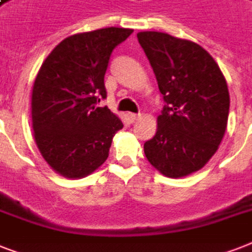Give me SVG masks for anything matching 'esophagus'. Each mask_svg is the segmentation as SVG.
I'll list each match as a JSON object with an SVG mask.
<instances>
[{
	"mask_svg": "<svg viewBox=\"0 0 252 252\" xmlns=\"http://www.w3.org/2000/svg\"><path fill=\"white\" fill-rule=\"evenodd\" d=\"M126 118H128V120H129L130 123H136L137 120H140V119H141V115L128 114V115H126Z\"/></svg>",
	"mask_w": 252,
	"mask_h": 252,
	"instance_id": "34e87169",
	"label": "esophagus"
}]
</instances>
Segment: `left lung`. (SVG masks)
Here are the masks:
<instances>
[{
    "label": "left lung",
    "instance_id": "8db88e82",
    "mask_svg": "<svg viewBox=\"0 0 252 252\" xmlns=\"http://www.w3.org/2000/svg\"><path fill=\"white\" fill-rule=\"evenodd\" d=\"M137 39L167 103L144 152L162 175L187 176L207 165L222 141L230 106L226 80L193 41L158 31L138 32Z\"/></svg>",
    "mask_w": 252,
    "mask_h": 252
}]
</instances>
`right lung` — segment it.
Instances as JSON below:
<instances>
[{
	"label": "right lung",
	"instance_id": "right-lung-1",
	"mask_svg": "<svg viewBox=\"0 0 252 252\" xmlns=\"http://www.w3.org/2000/svg\"><path fill=\"white\" fill-rule=\"evenodd\" d=\"M132 29L74 33L49 53L33 81L31 118L35 142L52 170L69 179L90 175L106 162L122 120L107 107L104 74L114 48Z\"/></svg>",
	"mask_w": 252,
	"mask_h": 252
}]
</instances>
